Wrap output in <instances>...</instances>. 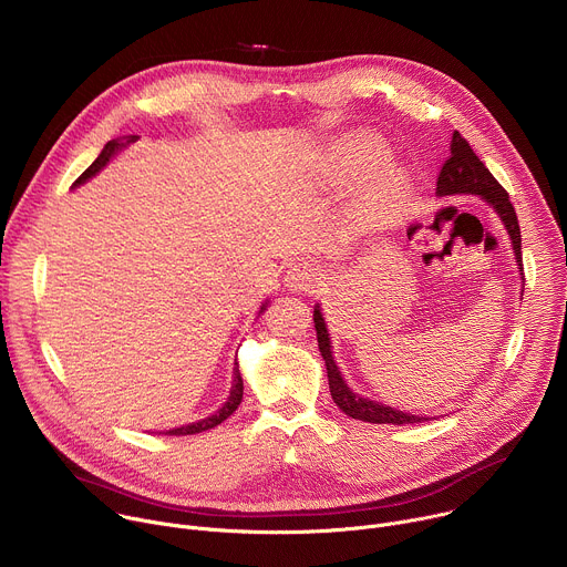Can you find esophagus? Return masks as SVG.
I'll return each mask as SVG.
<instances>
[{"instance_id":"34e87169","label":"esophagus","mask_w":567,"mask_h":567,"mask_svg":"<svg viewBox=\"0 0 567 567\" xmlns=\"http://www.w3.org/2000/svg\"><path fill=\"white\" fill-rule=\"evenodd\" d=\"M285 282L291 291H309L318 282V271L309 262H298L287 271Z\"/></svg>"}]
</instances>
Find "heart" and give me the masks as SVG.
<instances>
[{"label":"heart","instance_id":"1","mask_svg":"<svg viewBox=\"0 0 567 567\" xmlns=\"http://www.w3.org/2000/svg\"><path fill=\"white\" fill-rule=\"evenodd\" d=\"M388 156V147L383 141L374 136H361L343 147H339L322 168V182L328 186H348L354 179ZM368 173V172H367ZM369 174V173H368ZM411 186V175L406 168L399 166H379L365 176L361 188L357 190L348 215L354 226H372L385 215H390L399 202L406 197Z\"/></svg>","mask_w":567,"mask_h":567}]
</instances>
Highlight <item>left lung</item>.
<instances>
[{"instance_id":"8db88e82","label":"left lung","mask_w":567,"mask_h":567,"mask_svg":"<svg viewBox=\"0 0 567 567\" xmlns=\"http://www.w3.org/2000/svg\"><path fill=\"white\" fill-rule=\"evenodd\" d=\"M437 197H455V195H475L482 202H487L501 221L505 224V230L512 239V249H514V260L516 267L520 269L523 287H525V276H523V258H520V226L516 210L509 202L507 190L496 182V177L489 173V168L482 164V161L475 156L471 150L468 141L462 138L460 132H453L451 138V156L446 158V164L442 166V173L437 177ZM313 328H316V339H318V350L326 359L328 368V381H330V392L337 406L352 420L370 422V424H417V422H429L435 417L426 415H413L406 411H399L392 406H385L381 401H374L370 396H363L354 392L348 381L341 374V368L334 361L332 354V337L328 332V322L326 316H322L320 305H313Z\"/></svg>"}]
</instances>
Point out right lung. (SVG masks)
<instances>
[{
    "mask_svg": "<svg viewBox=\"0 0 567 567\" xmlns=\"http://www.w3.org/2000/svg\"><path fill=\"white\" fill-rule=\"evenodd\" d=\"M136 141H138V136H134V134L107 141V143H105V147L101 150V154L96 156L94 164H92L83 175H80V177L73 182V186H71V188H78V186L87 184L92 177H96V175H99V173L110 164V161H112L121 150H125L130 143H136ZM267 307H269V300H265V302L260 305L258 316H260V313H265V309H267ZM241 392H245V383H241L239 365H237V361H235V368H233V383H230V390H228L226 401L221 403V409H217L215 413H210V415H208V417H204V420H197V422H190V424H184V426H177V429H171V431H164V433H166V435H195V433H202V431L215 429L217 424H221L226 417H230V415L235 413V409L239 406V401H241Z\"/></svg>",
    "mask_w": 567,
    "mask_h": 567,
    "instance_id": "add662e5",
    "label": "right lung"
}]
</instances>
